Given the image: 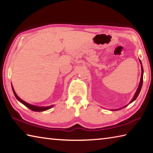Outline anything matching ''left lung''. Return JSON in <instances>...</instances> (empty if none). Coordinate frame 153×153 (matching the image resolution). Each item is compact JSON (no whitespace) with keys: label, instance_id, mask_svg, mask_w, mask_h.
<instances>
[{"label":"left lung","instance_id":"obj_1","mask_svg":"<svg viewBox=\"0 0 153 153\" xmlns=\"http://www.w3.org/2000/svg\"><path fill=\"white\" fill-rule=\"evenodd\" d=\"M140 63H141V70H142V74H141L140 82V84H139V86H138V89H137V90H136V94H135V95H134V97H133L132 99H131V101L129 102V103H131V102H132L133 101H134V100H135L136 99V98L138 97V94H139V93H140V92L141 88H142V83H143V74H144L143 67H142V63H141V61H140ZM127 106H128V105H126V106H124L123 107H121V108H117V109H115V110L113 109L112 111H118V110H120V109H121V108H125V107H126Z\"/></svg>","mask_w":153,"mask_h":153}]
</instances>
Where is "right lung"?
<instances>
[{"label": "right lung", "mask_w": 153, "mask_h": 153, "mask_svg": "<svg viewBox=\"0 0 153 153\" xmlns=\"http://www.w3.org/2000/svg\"><path fill=\"white\" fill-rule=\"evenodd\" d=\"M12 89H13V93H14L15 97H16L17 99L19 100V102H22L23 105H24L25 107H27V108H29L30 109H31V110L33 111H44L48 110V109H49V108H52V107H53V105L48 106V107H37V106H34V105H30V104H29V103L25 102L24 100H22L19 97H18L16 93H15V90H14V88H13V86H12Z\"/></svg>", "instance_id": "1"}]
</instances>
